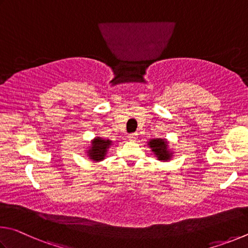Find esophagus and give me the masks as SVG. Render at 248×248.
<instances>
[{
    "label": "esophagus",
    "instance_id": "esophagus-1",
    "mask_svg": "<svg viewBox=\"0 0 248 248\" xmlns=\"http://www.w3.org/2000/svg\"><path fill=\"white\" fill-rule=\"evenodd\" d=\"M137 138H138L137 133H133V134H129V135H128V140H132V141H135Z\"/></svg>",
    "mask_w": 248,
    "mask_h": 248
}]
</instances>
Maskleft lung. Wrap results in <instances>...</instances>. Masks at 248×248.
Wrapping results in <instances>:
<instances>
[{"mask_svg":"<svg viewBox=\"0 0 248 248\" xmlns=\"http://www.w3.org/2000/svg\"><path fill=\"white\" fill-rule=\"evenodd\" d=\"M147 145L159 161L168 162L174 155V153L169 147V141L166 138H151L147 141Z\"/></svg>","mask_w":248,"mask_h":248,"instance_id":"1","label":"left lung"}]
</instances>
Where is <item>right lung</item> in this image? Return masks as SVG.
Returning <instances> with one entry per match:
<instances>
[{
	"label": "right lung",
	"mask_w": 248,
	"mask_h": 248,
	"mask_svg": "<svg viewBox=\"0 0 248 248\" xmlns=\"http://www.w3.org/2000/svg\"><path fill=\"white\" fill-rule=\"evenodd\" d=\"M113 145V141L108 138H102L100 136H95L91 140L90 146L87 147L86 155L91 161L100 162L106 159L107 154L110 147Z\"/></svg>",
	"instance_id": "1"
}]
</instances>
